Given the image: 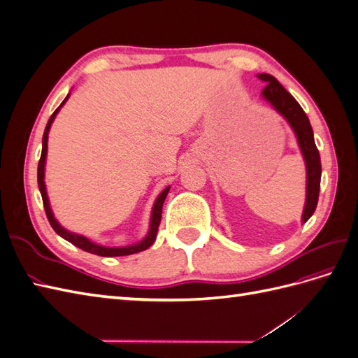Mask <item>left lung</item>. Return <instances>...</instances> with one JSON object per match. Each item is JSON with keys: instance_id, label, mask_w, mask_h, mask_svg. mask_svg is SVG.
<instances>
[{"instance_id": "1", "label": "left lung", "mask_w": 358, "mask_h": 358, "mask_svg": "<svg viewBox=\"0 0 358 358\" xmlns=\"http://www.w3.org/2000/svg\"><path fill=\"white\" fill-rule=\"evenodd\" d=\"M258 78L267 82L263 90V96L267 101L272 103L275 109L287 119L292 129H294L301 154L305 157L308 170V189L305 212H303V222H306L317 209L321 187V158L318 148L315 145V140H313V131L309 122V117L303 112L301 106L296 101L294 96H292L272 74L263 73L258 74Z\"/></svg>"}]
</instances>
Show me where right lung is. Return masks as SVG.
Wrapping results in <instances>:
<instances>
[{
  "mask_svg": "<svg viewBox=\"0 0 358 358\" xmlns=\"http://www.w3.org/2000/svg\"><path fill=\"white\" fill-rule=\"evenodd\" d=\"M67 100H69V95H67V99L62 101V104L66 103ZM61 106L58 107L55 112L52 113L49 122L46 125L45 134H43V149H41V157H40V161H38V170H37V180H38L40 192H41L43 206H45V212H46L48 220H49V222L52 225V229L55 230L61 237H64V239L69 241L70 243H73V245H76L78 248L83 249V251H86V252H91V254H95V255H101V257H124V255H131V254H136V252H140V251H145V249H148L150 245L155 242L157 231H158V227H159V222H161L162 204H164V200H166L167 194H169V189H170L169 187L159 194V197L155 201L154 210H152V220H150L149 234L145 237V241H142V242L137 243V245H133V246H127V248H104V246H100V245H95V243L90 242L83 236H79V234H74V233H70L67 230H64L62 227L57 222V220L53 218L52 210L49 208V200H48V194H46L45 180H43V179H45V161H46V152H48V133H49L53 119H55L58 110L61 109Z\"/></svg>",
  "mask_w": 358,
  "mask_h": 358,
  "instance_id": "obj_1",
  "label": "right lung"
}]
</instances>
